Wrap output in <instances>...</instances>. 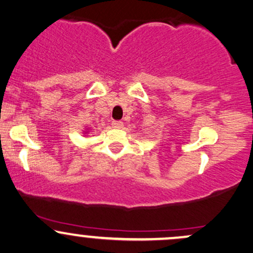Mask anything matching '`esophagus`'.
I'll return each instance as SVG.
<instances>
[{
	"label": "esophagus",
	"instance_id": "esophagus-1",
	"mask_svg": "<svg viewBox=\"0 0 253 253\" xmlns=\"http://www.w3.org/2000/svg\"><path fill=\"white\" fill-rule=\"evenodd\" d=\"M112 126L114 128H121L122 126H124V124H122V121H118V120H114L112 122Z\"/></svg>",
	"mask_w": 253,
	"mask_h": 253
}]
</instances>
